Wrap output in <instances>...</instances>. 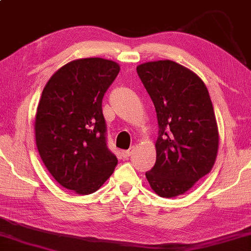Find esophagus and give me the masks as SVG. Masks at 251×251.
I'll return each instance as SVG.
<instances>
[{"instance_id": "34e87169", "label": "esophagus", "mask_w": 251, "mask_h": 251, "mask_svg": "<svg viewBox=\"0 0 251 251\" xmlns=\"http://www.w3.org/2000/svg\"><path fill=\"white\" fill-rule=\"evenodd\" d=\"M134 150H135V147H132L129 150H126V151H123V152H122V155L124 156V158H129V156L132 155V153L134 152Z\"/></svg>"}]
</instances>
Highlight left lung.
<instances>
[{"label": "left lung", "instance_id": "obj_1", "mask_svg": "<svg viewBox=\"0 0 251 251\" xmlns=\"http://www.w3.org/2000/svg\"><path fill=\"white\" fill-rule=\"evenodd\" d=\"M158 118L154 167L145 173L151 188L170 198L185 194L214 166L219 132L204 82L173 61L136 67Z\"/></svg>", "mask_w": 251, "mask_h": 251}]
</instances>
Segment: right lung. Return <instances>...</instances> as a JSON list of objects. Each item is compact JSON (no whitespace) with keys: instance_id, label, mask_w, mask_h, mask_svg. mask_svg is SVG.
<instances>
[{"instance_id":"right-lung-1","label":"right lung","mask_w":251,"mask_h":251,"mask_svg":"<svg viewBox=\"0 0 251 251\" xmlns=\"http://www.w3.org/2000/svg\"><path fill=\"white\" fill-rule=\"evenodd\" d=\"M119 73L113 61L82 58L61 67L45 85L35 121L36 144L59 185L95 193L118 160L107 145L102 99Z\"/></svg>"}]
</instances>
